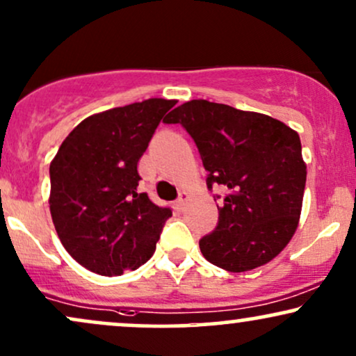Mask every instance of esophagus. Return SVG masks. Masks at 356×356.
Masks as SVG:
<instances>
[{
	"label": "esophagus",
	"instance_id": "obj_1",
	"mask_svg": "<svg viewBox=\"0 0 356 356\" xmlns=\"http://www.w3.org/2000/svg\"><path fill=\"white\" fill-rule=\"evenodd\" d=\"M187 200H189V194H187V192H181V194H179V199L175 200V205H177L179 211H184V209H186Z\"/></svg>",
	"mask_w": 356,
	"mask_h": 356
}]
</instances>
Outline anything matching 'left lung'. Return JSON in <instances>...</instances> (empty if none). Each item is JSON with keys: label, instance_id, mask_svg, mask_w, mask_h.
Listing matches in <instances>:
<instances>
[{"label": "left lung", "instance_id": "1", "mask_svg": "<svg viewBox=\"0 0 356 356\" xmlns=\"http://www.w3.org/2000/svg\"><path fill=\"white\" fill-rule=\"evenodd\" d=\"M164 122L189 132L209 172L207 187L225 191L219 224L199 241L205 259L227 272L275 259L302 212L307 165L297 132L270 115L205 99L184 102Z\"/></svg>", "mask_w": 356, "mask_h": 356}]
</instances>
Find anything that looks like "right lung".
<instances>
[{
  "label": "right lung",
  "instance_id": "right-lung-1",
  "mask_svg": "<svg viewBox=\"0 0 356 356\" xmlns=\"http://www.w3.org/2000/svg\"><path fill=\"white\" fill-rule=\"evenodd\" d=\"M174 99L92 114L63 140L49 165V211L56 232L76 262L99 275H121L151 259L172 216L137 192V162Z\"/></svg>",
  "mask_w": 356,
  "mask_h": 356
}]
</instances>
